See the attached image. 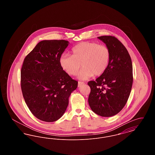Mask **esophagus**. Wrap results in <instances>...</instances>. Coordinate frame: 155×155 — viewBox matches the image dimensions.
Returning <instances> with one entry per match:
<instances>
[{
    "label": "esophagus",
    "mask_w": 155,
    "mask_h": 155,
    "mask_svg": "<svg viewBox=\"0 0 155 155\" xmlns=\"http://www.w3.org/2000/svg\"><path fill=\"white\" fill-rule=\"evenodd\" d=\"M84 84V82H81V81H78V87H80L81 85H82V84Z\"/></svg>",
    "instance_id": "esophagus-1"
}]
</instances>
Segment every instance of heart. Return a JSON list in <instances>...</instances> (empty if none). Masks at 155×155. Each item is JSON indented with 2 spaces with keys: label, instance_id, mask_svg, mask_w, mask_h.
<instances>
[{
  "label": "heart",
  "instance_id": "1",
  "mask_svg": "<svg viewBox=\"0 0 155 155\" xmlns=\"http://www.w3.org/2000/svg\"><path fill=\"white\" fill-rule=\"evenodd\" d=\"M72 55L63 54L59 62L60 66L70 75H75L80 67H83L78 75V78L86 80L94 76L103 74L107 68L110 52L103 45L94 42H83L72 49Z\"/></svg>",
  "mask_w": 155,
  "mask_h": 155
}]
</instances>
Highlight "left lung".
<instances>
[{"label":"left lung","instance_id":"1","mask_svg":"<svg viewBox=\"0 0 155 155\" xmlns=\"http://www.w3.org/2000/svg\"><path fill=\"white\" fill-rule=\"evenodd\" d=\"M110 52V61L105 72L95 81L88 82L91 88L89 105L102 117L117 114L127 103L132 88L133 64L125 46L116 37H97Z\"/></svg>","mask_w":155,"mask_h":155}]
</instances>
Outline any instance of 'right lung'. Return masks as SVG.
<instances>
[{"label":"right lung","instance_id":"obj_1","mask_svg":"<svg viewBox=\"0 0 155 155\" xmlns=\"http://www.w3.org/2000/svg\"><path fill=\"white\" fill-rule=\"evenodd\" d=\"M69 44L65 40L39 42L25 58L21 88L25 102L37 118L53 122L65 113L68 98L78 86L60 66L59 60Z\"/></svg>","mask_w":155,"mask_h":155}]
</instances>
